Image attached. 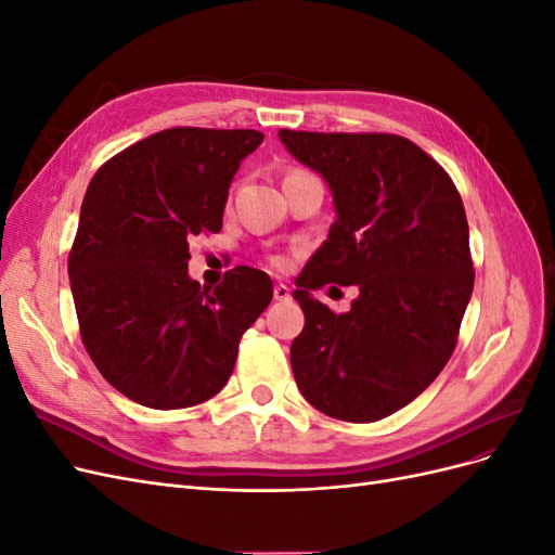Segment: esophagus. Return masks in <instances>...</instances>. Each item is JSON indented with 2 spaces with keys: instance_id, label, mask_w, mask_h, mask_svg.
Wrapping results in <instances>:
<instances>
[{
  "instance_id": "34e87169",
  "label": "esophagus",
  "mask_w": 555,
  "mask_h": 555,
  "mask_svg": "<svg viewBox=\"0 0 555 555\" xmlns=\"http://www.w3.org/2000/svg\"><path fill=\"white\" fill-rule=\"evenodd\" d=\"M273 296H275V300H289L292 298V289L287 287V284H275V289H273Z\"/></svg>"
}]
</instances>
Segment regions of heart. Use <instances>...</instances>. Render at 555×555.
<instances>
[{"label": "heart", "instance_id": "heart-1", "mask_svg": "<svg viewBox=\"0 0 555 555\" xmlns=\"http://www.w3.org/2000/svg\"><path fill=\"white\" fill-rule=\"evenodd\" d=\"M278 266H282V261H278Z\"/></svg>", "mask_w": 555, "mask_h": 555}]
</instances>
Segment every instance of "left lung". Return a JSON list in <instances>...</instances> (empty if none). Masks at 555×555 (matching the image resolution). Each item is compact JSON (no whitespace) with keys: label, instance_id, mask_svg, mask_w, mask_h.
I'll return each mask as SVG.
<instances>
[{"label":"left lung","instance_id":"8db88e82","mask_svg":"<svg viewBox=\"0 0 555 555\" xmlns=\"http://www.w3.org/2000/svg\"><path fill=\"white\" fill-rule=\"evenodd\" d=\"M284 147L322 176L338 217L296 280L306 326L292 371L312 408L371 424L398 412L442 373L473 296L467 217L456 184L396 133L280 129ZM357 283L345 315L310 291Z\"/></svg>","mask_w":555,"mask_h":555}]
</instances>
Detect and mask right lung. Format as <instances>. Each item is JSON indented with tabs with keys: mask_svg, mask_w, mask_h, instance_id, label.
<instances>
[{
	"mask_svg": "<svg viewBox=\"0 0 555 555\" xmlns=\"http://www.w3.org/2000/svg\"><path fill=\"white\" fill-rule=\"evenodd\" d=\"M261 141L255 129H164L108 159L82 198L69 251L80 340L139 405L180 410L220 393L271 304L257 268H233L215 289L188 275L190 241L222 229L231 180Z\"/></svg>",
	"mask_w": 555,
	"mask_h": 555,
	"instance_id": "right-lung-1",
	"label": "right lung"
}]
</instances>
